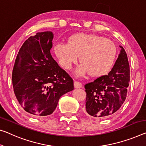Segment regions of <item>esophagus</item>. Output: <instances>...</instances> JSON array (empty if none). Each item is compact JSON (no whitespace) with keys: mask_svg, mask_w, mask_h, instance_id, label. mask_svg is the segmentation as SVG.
Here are the masks:
<instances>
[{"mask_svg":"<svg viewBox=\"0 0 146 146\" xmlns=\"http://www.w3.org/2000/svg\"><path fill=\"white\" fill-rule=\"evenodd\" d=\"M74 86H75L76 88H82V84L80 82L75 81V82H74Z\"/></svg>","mask_w":146,"mask_h":146,"instance_id":"obj_1","label":"esophagus"}]
</instances>
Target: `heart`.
<instances>
[{
  "instance_id": "heart-1",
  "label": "heart",
  "mask_w": 146,
  "mask_h": 146,
  "mask_svg": "<svg viewBox=\"0 0 146 146\" xmlns=\"http://www.w3.org/2000/svg\"><path fill=\"white\" fill-rule=\"evenodd\" d=\"M54 52L64 68L71 69L78 56L82 65L77 69V75L88 72L92 77H100L107 73L114 65L117 47L113 41L103 36L77 34L70 37L68 43H57Z\"/></svg>"
}]
</instances>
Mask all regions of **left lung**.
Returning a JSON list of instances; mask_svg holds the SVG:
<instances>
[{"mask_svg":"<svg viewBox=\"0 0 146 146\" xmlns=\"http://www.w3.org/2000/svg\"><path fill=\"white\" fill-rule=\"evenodd\" d=\"M121 48L116 62L108 75L84 85L86 92L85 113L104 119L118 110L125 100L130 81V68L127 53Z\"/></svg>","mask_w":146,"mask_h":146,"instance_id":"8db88e82","label":"left lung"}]
</instances>
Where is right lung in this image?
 <instances>
[{
	"label": "right lung",
	"mask_w": 146,
	"mask_h": 146,
	"mask_svg": "<svg viewBox=\"0 0 146 146\" xmlns=\"http://www.w3.org/2000/svg\"><path fill=\"white\" fill-rule=\"evenodd\" d=\"M51 32L36 33L21 47L12 71L18 102L32 116H45L56 109L59 99L74 89L73 80L50 54Z\"/></svg>",
	"instance_id": "1"
}]
</instances>
